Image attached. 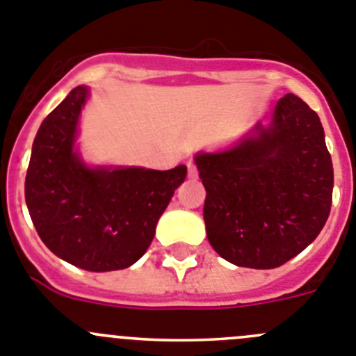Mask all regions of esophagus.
Listing matches in <instances>:
<instances>
[{
  "label": "esophagus",
  "mask_w": 356,
  "mask_h": 356,
  "mask_svg": "<svg viewBox=\"0 0 356 356\" xmlns=\"http://www.w3.org/2000/svg\"><path fill=\"white\" fill-rule=\"evenodd\" d=\"M198 175V170H197V165H195L193 161L188 163V177L190 179H195Z\"/></svg>",
  "instance_id": "1"
}]
</instances>
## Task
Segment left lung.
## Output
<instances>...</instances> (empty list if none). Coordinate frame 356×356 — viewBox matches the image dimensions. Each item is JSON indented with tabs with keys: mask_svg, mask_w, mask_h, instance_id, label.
Segmentation results:
<instances>
[{
	"mask_svg": "<svg viewBox=\"0 0 356 356\" xmlns=\"http://www.w3.org/2000/svg\"><path fill=\"white\" fill-rule=\"evenodd\" d=\"M195 163L207 191V239L232 264H286L328 220L334 166L318 113L298 95L277 102L268 127L257 124L236 147Z\"/></svg>",
	"mask_w": 356,
	"mask_h": 356,
	"instance_id": "1",
	"label": "left lung"
}]
</instances>
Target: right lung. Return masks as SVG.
<instances>
[{
  "instance_id": "add662e5",
  "label": "right lung",
  "mask_w": 356,
  "mask_h": 356,
  "mask_svg": "<svg viewBox=\"0 0 356 356\" xmlns=\"http://www.w3.org/2000/svg\"><path fill=\"white\" fill-rule=\"evenodd\" d=\"M86 95L85 86H76L40 124L24 197L38 236L54 255L86 271L124 270L154 239L186 166L159 172L83 165L74 138Z\"/></svg>"
}]
</instances>
